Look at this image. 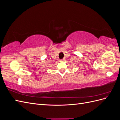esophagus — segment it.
I'll return each instance as SVG.
<instances>
[{
    "label": "esophagus",
    "instance_id": "obj_1",
    "mask_svg": "<svg viewBox=\"0 0 120 120\" xmlns=\"http://www.w3.org/2000/svg\"><path fill=\"white\" fill-rule=\"evenodd\" d=\"M64 59H61V60H60V62H63V61H64Z\"/></svg>",
    "mask_w": 120,
    "mask_h": 120
}]
</instances>
